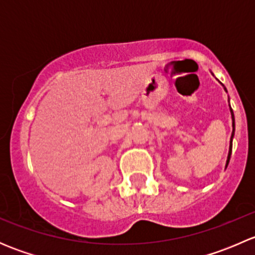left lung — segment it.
<instances>
[{
    "mask_svg": "<svg viewBox=\"0 0 255 255\" xmlns=\"http://www.w3.org/2000/svg\"><path fill=\"white\" fill-rule=\"evenodd\" d=\"M231 115H232V120H233V132H232V135H231V145H230V153H228V159H227V164H226V166L228 165V163H230V159H231V153H232V138H233V134H235V115H233V110L231 109Z\"/></svg>",
    "mask_w": 255,
    "mask_h": 255,
    "instance_id": "left-lung-1",
    "label": "left lung"
}]
</instances>
